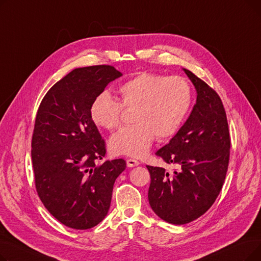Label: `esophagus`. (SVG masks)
I'll return each instance as SVG.
<instances>
[{
    "mask_svg": "<svg viewBox=\"0 0 261 261\" xmlns=\"http://www.w3.org/2000/svg\"><path fill=\"white\" fill-rule=\"evenodd\" d=\"M140 165V162L136 161L134 159H128L127 160V166L128 167H135V166H139Z\"/></svg>",
    "mask_w": 261,
    "mask_h": 261,
    "instance_id": "esophagus-1",
    "label": "esophagus"
}]
</instances>
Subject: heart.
Instances as JSON below:
<instances>
[{"instance_id": "heart-1", "label": "heart", "mask_w": 261, "mask_h": 261, "mask_svg": "<svg viewBox=\"0 0 261 261\" xmlns=\"http://www.w3.org/2000/svg\"><path fill=\"white\" fill-rule=\"evenodd\" d=\"M119 102L102 93L96 97L90 115L96 126L113 130L120 125L122 108L133 110L134 125L120 129L109 142L116 155L141 158L159 141L173 136L186 119L193 103V92L182 77L141 73L118 88Z\"/></svg>"}]
</instances>
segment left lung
I'll list each match as a JSON object with an SVG mask.
<instances>
[{"label":"left lung","mask_w":261,"mask_h":261,"mask_svg":"<svg viewBox=\"0 0 261 261\" xmlns=\"http://www.w3.org/2000/svg\"><path fill=\"white\" fill-rule=\"evenodd\" d=\"M197 91L189 117L156 155L177 170L147 166L151 182L148 200L164 221L186 224L206 213L220 194L229 161L230 138L219 95L194 73L183 68Z\"/></svg>","instance_id":"obj_1"}]
</instances>
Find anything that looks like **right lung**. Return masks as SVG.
<instances>
[{"label": "right lung", "instance_id": "1", "mask_svg": "<svg viewBox=\"0 0 261 261\" xmlns=\"http://www.w3.org/2000/svg\"><path fill=\"white\" fill-rule=\"evenodd\" d=\"M121 75L111 65L75 68L38 109L32 140L36 189L45 208L71 228L88 229L103 220L114 182L126 168L122 159L96 165L106 144L90 115L93 100Z\"/></svg>", "mask_w": 261, "mask_h": 261}]
</instances>
